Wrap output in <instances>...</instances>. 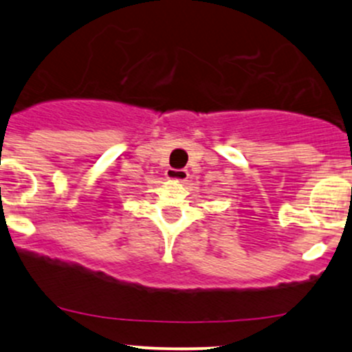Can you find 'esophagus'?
<instances>
[{
  "label": "esophagus",
  "instance_id": "1",
  "mask_svg": "<svg viewBox=\"0 0 352 352\" xmlns=\"http://www.w3.org/2000/svg\"><path fill=\"white\" fill-rule=\"evenodd\" d=\"M165 177H167V180L175 182V184H185L188 179V172L177 170V168H168V170L165 172Z\"/></svg>",
  "mask_w": 352,
  "mask_h": 352
}]
</instances>
